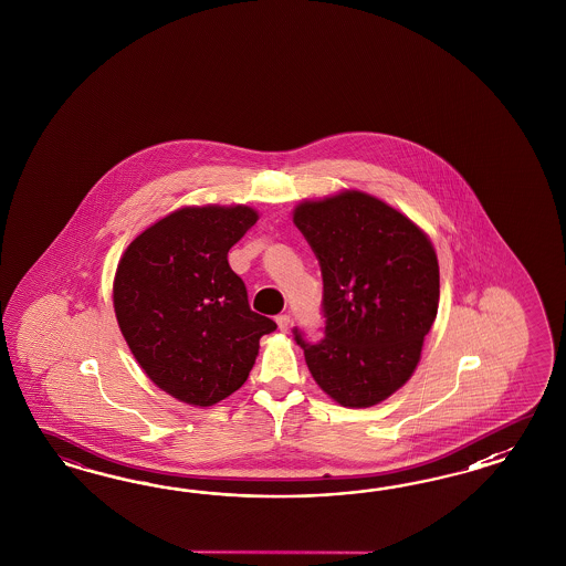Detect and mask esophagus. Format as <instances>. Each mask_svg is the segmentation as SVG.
Returning <instances> with one entry per match:
<instances>
[{"label":"esophagus","instance_id":"34e87169","mask_svg":"<svg viewBox=\"0 0 566 566\" xmlns=\"http://www.w3.org/2000/svg\"><path fill=\"white\" fill-rule=\"evenodd\" d=\"M275 324H277V327H280L282 332H289V327H291V315H286V313L277 315V317H275Z\"/></svg>","mask_w":566,"mask_h":566}]
</instances>
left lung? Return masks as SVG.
<instances>
[{
    "label": "left lung",
    "instance_id": "left-lung-1",
    "mask_svg": "<svg viewBox=\"0 0 566 566\" xmlns=\"http://www.w3.org/2000/svg\"><path fill=\"white\" fill-rule=\"evenodd\" d=\"M292 220L324 277V338L298 329L308 371L338 405L374 407L395 395L421 359L440 301V268L428 234L360 190L298 203Z\"/></svg>",
    "mask_w": 566,
    "mask_h": 566
}]
</instances>
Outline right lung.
Wrapping results in <instances>:
<instances>
[{
	"label": "right lung",
	"instance_id": "right-lung-1",
	"mask_svg": "<svg viewBox=\"0 0 566 566\" xmlns=\"http://www.w3.org/2000/svg\"><path fill=\"white\" fill-rule=\"evenodd\" d=\"M247 206L182 207L124 251L114 277L122 336L164 392L211 407L247 381L275 322L249 307L228 251L258 222Z\"/></svg>",
	"mask_w": 566,
	"mask_h": 566
}]
</instances>
